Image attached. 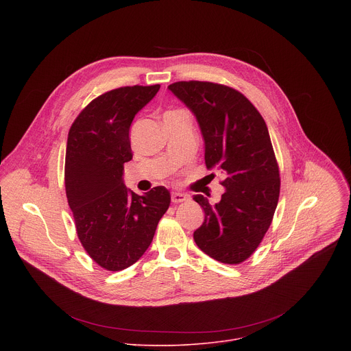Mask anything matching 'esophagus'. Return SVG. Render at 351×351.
Here are the masks:
<instances>
[{
	"label": "esophagus",
	"instance_id": "34e87169",
	"mask_svg": "<svg viewBox=\"0 0 351 351\" xmlns=\"http://www.w3.org/2000/svg\"><path fill=\"white\" fill-rule=\"evenodd\" d=\"M189 198H190V195H189V194L179 193V191H175V193H172V195H171V199H172V203H173V204L184 203V202H187Z\"/></svg>",
	"mask_w": 351,
	"mask_h": 351
}]
</instances>
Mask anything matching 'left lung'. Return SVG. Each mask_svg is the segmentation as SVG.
Listing matches in <instances>:
<instances>
[{
  "label": "left lung",
  "instance_id": "1",
  "mask_svg": "<svg viewBox=\"0 0 351 351\" xmlns=\"http://www.w3.org/2000/svg\"><path fill=\"white\" fill-rule=\"evenodd\" d=\"M168 88L198 122L207 168L225 175L219 203L193 197L206 214L194 241L217 261L240 264L260 245L279 199V168L265 121L241 93L223 84L190 80Z\"/></svg>",
  "mask_w": 351,
  "mask_h": 351
}]
</instances>
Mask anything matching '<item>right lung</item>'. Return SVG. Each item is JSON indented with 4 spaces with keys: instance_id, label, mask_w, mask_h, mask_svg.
<instances>
[{
    "instance_id": "right-lung-1",
    "label": "right lung",
    "mask_w": 351,
    "mask_h": 351,
    "mask_svg": "<svg viewBox=\"0 0 351 351\" xmlns=\"http://www.w3.org/2000/svg\"><path fill=\"white\" fill-rule=\"evenodd\" d=\"M158 90L160 84L107 91L94 98L69 129L68 204L82 245L107 271L126 269L145 253L171 204L164 186L138 195L123 183V165L133 157L130 125Z\"/></svg>"
}]
</instances>
